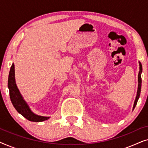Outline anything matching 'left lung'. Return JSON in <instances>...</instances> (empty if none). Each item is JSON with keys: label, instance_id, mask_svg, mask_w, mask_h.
I'll return each mask as SVG.
<instances>
[{"label": "left lung", "instance_id": "8db88e82", "mask_svg": "<svg viewBox=\"0 0 148 148\" xmlns=\"http://www.w3.org/2000/svg\"><path fill=\"white\" fill-rule=\"evenodd\" d=\"M141 72H142V66H141V62H139V75H138V89H137V94L136 96V98H135L134 105H133V108H135V106H136L137 101H138V99L139 98V96H140L141 93Z\"/></svg>", "mask_w": 148, "mask_h": 148}]
</instances>
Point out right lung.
Segmentation results:
<instances>
[{
	"mask_svg": "<svg viewBox=\"0 0 148 148\" xmlns=\"http://www.w3.org/2000/svg\"><path fill=\"white\" fill-rule=\"evenodd\" d=\"M8 88L9 90V95L11 101L16 110L22 116L32 122H42L48 120L50 116H42L37 115L30 110L29 106L23 100L21 94L18 90L15 79V65H11L8 79Z\"/></svg>",
	"mask_w": 148,
	"mask_h": 148,
	"instance_id": "obj_1",
	"label": "right lung"
}]
</instances>
